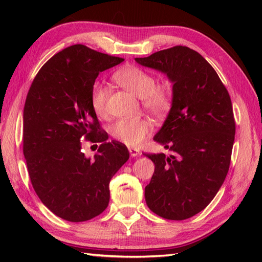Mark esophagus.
<instances>
[{"instance_id": "esophagus-1", "label": "esophagus", "mask_w": 262, "mask_h": 262, "mask_svg": "<svg viewBox=\"0 0 262 262\" xmlns=\"http://www.w3.org/2000/svg\"><path fill=\"white\" fill-rule=\"evenodd\" d=\"M128 151H129V153H130V157H137V155H140L141 154V152H140V149H137V148H135V147H129L128 148Z\"/></svg>"}]
</instances>
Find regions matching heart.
Listing matches in <instances>:
<instances>
[{
	"label": "heart",
	"mask_w": 262,
	"mask_h": 262,
	"mask_svg": "<svg viewBox=\"0 0 262 262\" xmlns=\"http://www.w3.org/2000/svg\"><path fill=\"white\" fill-rule=\"evenodd\" d=\"M115 81L127 91L142 99L143 108L154 117L165 116L172 103V92L166 85H155L154 76L137 66L117 71L114 74ZM108 91L101 83H94L91 90V104L98 116L107 115ZM152 130L151 121L142 117L130 119H119L110 127V134L116 141L127 146L137 147L145 140Z\"/></svg>",
	"instance_id": "heart-1"
}]
</instances>
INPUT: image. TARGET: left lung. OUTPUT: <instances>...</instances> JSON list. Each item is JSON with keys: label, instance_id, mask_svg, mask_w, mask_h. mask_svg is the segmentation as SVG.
<instances>
[{"label": "left lung", "instance_id": "obj_1", "mask_svg": "<svg viewBox=\"0 0 262 262\" xmlns=\"http://www.w3.org/2000/svg\"><path fill=\"white\" fill-rule=\"evenodd\" d=\"M135 60L173 83L170 113L154 136L171 155L144 154L155 166L146 204L163 219L187 220L213 200L229 172L235 136L230 94L213 66L189 47Z\"/></svg>", "mask_w": 262, "mask_h": 262}]
</instances>
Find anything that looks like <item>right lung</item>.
I'll list each match as a JSON object with an SVG mask.
<instances>
[{"instance_id": "1", "label": "right lung", "mask_w": 262, "mask_h": 262, "mask_svg": "<svg viewBox=\"0 0 262 262\" xmlns=\"http://www.w3.org/2000/svg\"><path fill=\"white\" fill-rule=\"evenodd\" d=\"M124 58L73 45L39 70L24 109V155L31 185L46 207L60 219L84 222L107 208L111 178L129 159L127 147L107 142L91 104L100 72ZM100 142L93 159L81 141Z\"/></svg>"}]
</instances>
